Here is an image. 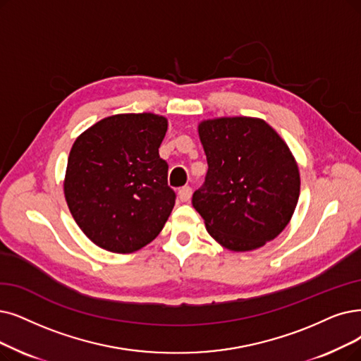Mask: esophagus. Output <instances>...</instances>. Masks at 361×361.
<instances>
[{
	"label": "esophagus",
	"instance_id": "obj_1",
	"mask_svg": "<svg viewBox=\"0 0 361 361\" xmlns=\"http://www.w3.org/2000/svg\"><path fill=\"white\" fill-rule=\"evenodd\" d=\"M191 194H192V190L190 188V186H183V188L179 190L178 197H179V200L182 201V203H186V201H190Z\"/></svg>",
	"mask_w": 361,
	"mask_h": 361
}]
</instances>
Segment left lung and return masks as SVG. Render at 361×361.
Instances as JSON below:
<instances>
[{
    "mask_svg": "<svg viewBox=\"0 0 361 361\" xmlns=\"http://www.w3.org/2000/svg\"><path fill=\"white\" fill-rule=\"evenodd\" d=\"M209 170L192 206L222 247L250 252L276 238L298 204L300 176L287 143L262 118L203 120Z\"/></svg>",
    "mask_w": 361,
    "mask_h": 361,
    "instance_id": "1",
    "label": "left lung"
}]
</instances>
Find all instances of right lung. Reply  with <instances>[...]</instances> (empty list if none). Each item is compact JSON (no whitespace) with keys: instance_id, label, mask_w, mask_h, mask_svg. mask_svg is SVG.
<instances>
[{"instance_id":"add662e5","label":"right lung","mask_w":361,"mask_h":361,"mask_svg":"<svg viewBox=\"0 0 361 361\" xmlns=\"http://www.w3.org/2000/svg\"><path fill=\"white\" fill-rule=\"evenodd\" d=\"M166 132L163 115L117 114L75 139L63 192L72 218L96 246L133 253L160 234L176 198L158 154Z\"/></svg>"}]
</instances>
